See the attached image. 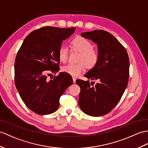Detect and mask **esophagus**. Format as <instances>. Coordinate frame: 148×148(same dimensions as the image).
<instances>
[{"label":"esophagus","instance_id":"obj_1","mask_svg":"<svg viewBox=\"0 0 148 148\" xmlns=\"http://www.w3.org/2000/svg\"><path fill=\"white\" fill-rule=\"evenodd\" d=\"M73 82H74V83H75V81H76V79H75V77H73Z\"/></svg>","mask_w":148,"mask_h":148}]
</instances>
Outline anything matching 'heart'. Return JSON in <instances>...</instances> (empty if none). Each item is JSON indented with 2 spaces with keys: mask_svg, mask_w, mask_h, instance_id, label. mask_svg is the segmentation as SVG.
<instances>
[{
  "mask_svg": "<svg viewBox=\"0 0 148 148\" xmlns=\"http://www.w3.org/2000/svg\"><path fill=\"white\" fill-rule=\"evenodd\" d=\"M72 49L77 51L79 55L77 58L78 64H68L62 67V71L73 77H77L84 70L85 66L88 68H92L97 64L99 59L98 51L92 49V43L84 37L78 36L71 41ZM69 51L67 48L61 46L58 50V59L62 62H66L68 58Z\"/></svg>",
  "mask_w": 148,
  "mask_h": 148,
  "instance_id": "b5f03b06",
  "label": "heart"
}]
</instances>
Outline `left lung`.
Returning a JSON list of instances; mask_svg holds the SVG:
<instances>
[{
	"label": "left lung",
	"mask_w": 148,
	"mask_h": 148,
	"mask_svg": "<svg viewBox=\"0 0 148 148\" xmlns=\"http://www.w3.org/2000/svg\"><path fill=\"white\" fill-rule=\"evenodd\" d=\"M81 36L97 44V64L85 74L94 82L76 80L80 87L79 105L86 114L104 115L110 112L121 99L128 84L129 59L122 45L112 34L103 30L84 32Z\"/></svg>",
	"instance_id": "obj_1"
}]
</instances>
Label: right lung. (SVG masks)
<instances>
[{
    "instance_id": "1",
    "label": "right lung",
    "mask_w": 148,
    "mask_h": 148,
    "mask_svg": "<svg viewBox=\"0 0 148 148\" xmlns=\"http://www.w3.org/2000/svg\"><path fill=\"white\" fill-rule=\"evenodd\" d=\"M75 29L45 26L33 31L26 37L17 53L16 87L25 105L38 114L56 112L61 95L73 83L67 73L61 72L50 80L47 79V74L59 71L58 50Z\"/></svg>"
}]
</instances>
